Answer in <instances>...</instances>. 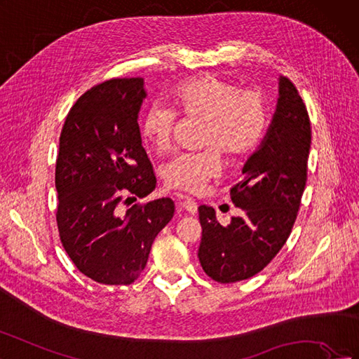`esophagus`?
Returning <instances> with one entry per match:
<instances>
[{
  "label": "esophagus",
  "mask_w": 359,
  "mask_h": 359,
  "mask_svg": "<svg viewBox=\"0 0 359 359\" xmlns=\"http://www.w3.org/2000/svg\"><path fill=\"white\" fill-rule=\"evenodd\" d=\"M180 210L186 211L189 215H196L198 212V203L191 199H182L180 202Z\"/></svg>",
  "instance_id": "obj_1"
}]
</instances>
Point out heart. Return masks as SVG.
I'll return each instance as SVG.
<instances>
[{"mask_svg":"<svg viewBox=\"0 0 359 359\" xmlns=\"http://www.w3.org/2000/svg\"><path fill=\"white\" fill-rule=\"evenodd\" d=\"M173 105L191 121L205 122L198 154H184L164 169L168 187L198 193L216 178L222 156L229 161L243 160L257 149L269 123L266 95L259 90H241L236 83L217 75H202L180 86ZM177 113L164 105H152L143 116L142 135L154 151L168 152L172 147Z\"/></svg>","mask_w":359,"mask_h":359,"instance_id":"obj_1","label":"heart"}]
</instances>
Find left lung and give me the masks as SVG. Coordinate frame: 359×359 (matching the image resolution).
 I'll list each match as a JSON object with an SVG mask.
<instances>
[{
	"label": "left lung",
	"mask_w": 359,
	"mask_h": 359,
	"mask_svg": "<svg viewBox=\"0 0 359 359\" xmlns=\"http://www.w3.org/2000/svg\"><path fill=\"white\" fill-rule=\"evenodd\" d=\"M311 123L294 84L279 76V98L272 123L258 149L231 189L241 216L220 225L215 208L201 205V266L211 279L231 284L261 272L285 245L300 207Z\"/></svg>",
	"instance_id": "obj_1"
}]
</instances>
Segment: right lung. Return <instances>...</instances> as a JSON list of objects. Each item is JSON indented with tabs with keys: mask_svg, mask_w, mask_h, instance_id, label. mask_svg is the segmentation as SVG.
Listing matches in <instances>:
<instances>
[{
	"mask_svg": "<svg viewBox=\"0 0 359 359\" xmlns=\"http://www.w3.org/2000/svg\"><path fill=\"white\" fill-rule=\"evenodd\" d=\"M144 98L143 79L104 81L76 100L60 134L57 226L72 263L100 284L134 283L175 212L169 198L121 211L157 184L137 123Z\"/></svg>",
	"mask_w": 359,
	"mask_h": 359,
	"instance_id": "right-lung-1",
	"label": "right lung"
}]
</instances>
